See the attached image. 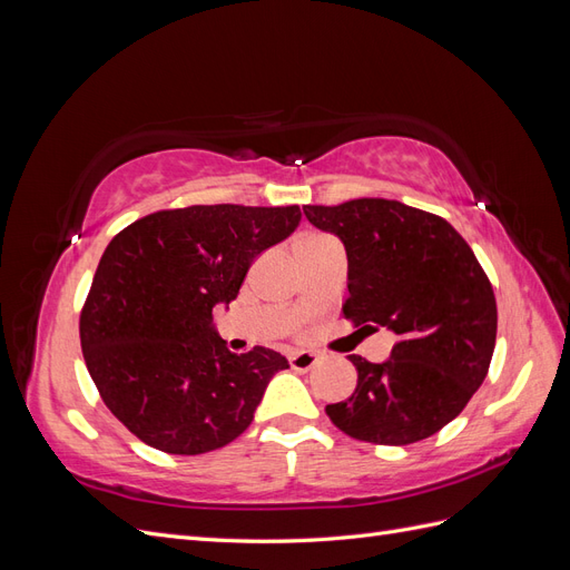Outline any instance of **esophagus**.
Here are the masks:
<instances>
[{
    "label": "esophagus",
    "instance_id": "esophagus-1",
    "mask_svg": "<svg viewBox=\"0 0 570 570\" xmlns=\"http://www.w3.org/2000/svg\"><path fill=\"white\" fill-rule=\"evenodd\" d=\"M287 361L295 371H312L318 364V356L314 352H292Z\"/></svg>",
    "mask_w": 570,
    "mask_h": 570
}]
</instances>
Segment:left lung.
<instances>
[{
    "mask_svg": "<svg viewBox=\"0 0 570 570\" xmlns=\"http://www.w3.org/2000/svg\"><path fill=\"white\" fill-rule=\"evenodd\" d=\"M304 214L347 249L344 318L400 335L383 364L350 356L356 390L325 413L361 442L435 435L485 381L494 352L497 302L473 249L444 218L394 199L306 204Z\"/></svg>",
    "mask_w": 570,
    "mask_h": 570,
    "instance_id": "1",
    "label": "left lung"
}]
</instances>
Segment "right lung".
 <instances>
[{
    "label": "right lung",
    "mask_w": 570,
    "mask_h": 570,
    "mask_svg": "<svg viewBox=\"0 0 570 570\" xmlns=\"http://www.w3.org/2000/svg\"><path fill=\"white\" fill-rule=\"evenodd\" d=\"M299 220L297 204H195L154 212L111 239L82 304L80 347L101 402L137 440L195 456L249 428L287 358L228 352L212 312Z\"/></svg>",
    "instance_id": "obj_1"
}]
</instances>
